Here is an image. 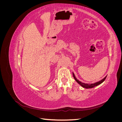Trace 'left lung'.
Instances as JSON below:
<instances>
[{
	"instance_id": "8db88e82",
	"label": "left lung",
	"mask_w": 122,
	"mask_h": 122,
	"mask_svg": "<svg viewBox=\"0 0 122 122\" xmlns=\"http://www.w3.org/2000/svg\"><path fill=\"white\" fill-rule=\"evenodd\" d=\"M73 77L74 78V79H75V80L76 81L78 82L79 84H80L81 86L83 87H84V88H92V87H94L95 86H98V85L100 84L101 83H102L105 80V79H106V76H105L104 78H103V79H102L101 80L99 81L98 82H97L96 83H91V84H87V83H83V82H81V81H80L79 80H78V79H77V78H76V77L75 76V75L73 73Z\"/></svg>"
}]
</instances>
